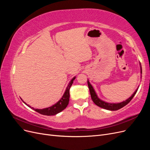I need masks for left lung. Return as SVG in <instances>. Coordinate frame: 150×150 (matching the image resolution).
Instances as JSON below:
<instances>
[{"label": "left lung", "mask_w": 150, "mask_h": 150, "mask_svg": "<svg viewBox=\"0 0 150 150\" xmlns=\"http://www.w3.org/2000/svg\"><path fill=\"white\" fill-rule=\"evenodd\" d=\"M141 72H142V66H141ZM88 87H89V89L91 97L92 100L94 103V104H96V105L98 106L99 107L104 108V109H106V110H111V111L118 110H120V109H121L122 107H124L125 106H126V104H128L131 101V99L133 98L135 94L137 93V90L133 93L132 96H131L130 98H129L125 101L121 102V103H106V102H104V101L101 100L100 99L98 98L96 93H95V91H94L93 86H91V84L89 83V81H88Z\"/></svg>", "instance_id": "left-lung-1"}]
</instances>
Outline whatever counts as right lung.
Here are the masks:
<instances>
[{"mask_svg": "<svg viewBox=\"0 0 150 150\" xmlns=\"http://www.w3.org/2000/svg\"><path fill=\"white\" fill-rule=\"evenodd\" d=\"M76 77L73 78V79H72L71 81V82L69 84H68L67 87L66 89V91L63 95L62 98L56 104H54V105L47 108H45V109H42V110H40V109H34L33 108V110H34L36 112H38L40 114L43 115H47V116H52V115H55L57 113L61 112L62 110H64V109L67 107V106L69 104V89L71 86H72V83H73V81L75 79ZM26 105H28L29 107L30 108V106H29L28 104H27L25 102H24Z\"/></svg>", "mask_w": 150, "mask_h": 150, "instance_id": "add662e5", "label": "right lung"}]
</instances>
